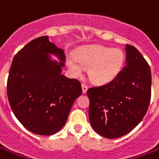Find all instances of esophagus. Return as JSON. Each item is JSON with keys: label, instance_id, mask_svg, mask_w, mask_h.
<instances>
[{"label": "esophagus", "instance_id": "34e87169", "mask_svg": "<svg viewBox=\"0 0 159 159\" xmlns=\"http://www.w3.org/2000/svg\"><path fill=\"white\" fill-rule=\"evenodd\" d=\"M82 89H83V93H86L87 89H88V86L85 84H82Z\"/></svg>", "mask_w": 159, "mask_h": 159}]
</instances>
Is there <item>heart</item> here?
<instances>
[{
	"mask_svg": "<svg viewBox=\"0 0 159 159\" xmlns=\"http://www.w3.org/2000/svg\"><path fill=\"white\" fill-rule=\"evenodd\" d=\"M125 61V53L119 48L91 45L79 48L75 56L69 57L67 64L76 76L83 73V67H89L90 80L95 84H104L116 78Z\"/></svg>",
	"mask_w": 159,
	"mask_h": 159,
	"instance_id": "obj_1",
	"label": "heart"
}]
</instances>
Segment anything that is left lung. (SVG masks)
Wrapping results in <instances>:
<instances>
[{
	"instance_id": "8db88e82",
	"label": "left lung",
	"mask_w": 159,
	"mask_h": 159,
	"mask_svg": "<svg viewBox=\"0 0 159 159\" xmlns=\"http://www.w3.org/2000/svg\"><path fill=\"white\" fill-rule=\"evenodd\" d=\"M126 66L110 83L87 90L90 125L99 135L117 139L129 133L147 112L152 95L150 66L137 48L126 44Z\"/></svg>"
}]
</instances>
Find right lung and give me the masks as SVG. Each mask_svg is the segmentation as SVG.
Segmentation results:
<instances>
[{
  "instance_id": "obj_1",
  "label": "right lung",
  "mask_w": 159,
  "mask_h": 159,
  "mask_svg": "<svg viewBox=\"0 0 159 159\" xmlns=\"http://www.w3.org/2000/svg\"><path fill=\"white\" fill-rule=\"evenodd\" d=\"M49 53L57 55L60 62L51 60ZM64 61V51L48 36L32 40L13 59L7 99L16 118L33 133L49 136L59 131L83 92L78 80L61 74Z\"/></svg>"
}]
</instances>
